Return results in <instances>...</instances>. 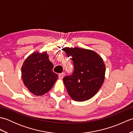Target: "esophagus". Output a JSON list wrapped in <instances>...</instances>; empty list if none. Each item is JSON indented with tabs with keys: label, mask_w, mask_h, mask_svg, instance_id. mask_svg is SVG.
<instances>
[{
	"label": "esophagus",
	"mask_w": 133,
	"mask_h": 133,
	"mask_svg": "<svg viewBox=\"0 0 133 133\" xmlns=\"http://www.w3.org/2000/svg\"><path fill=\"white\" fill-rule=\"evenodd\" d=\"M64 76V73H61V74H59V77H58L59 79H62L63 78Z\"/></svg>",
	"instance_id": "1"
}]
</instances>
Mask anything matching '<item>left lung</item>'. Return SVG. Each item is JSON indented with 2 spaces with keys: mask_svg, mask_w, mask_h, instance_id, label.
<instances>
[{
  "mask_svg": "<svg viewBox=\"0 0 133 133\" xmlns=\"http://www.w3.org/2000/svg\"><path fill=\"white\" fill-rule=\"evenodd\" d=\"M71 56L74 71L63 81L67 92L72 99L82 102L97 94L105 78L106 67L103 59L97 52L75 47L63 49Z\"/></svg>",
  "mask_w": 133,
  "mask_h": 133,
  "instance_id": "1",
  "label": "left lung"
}]
</instances>
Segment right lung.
I'll return each mask as SVG.
<instances>
[{
    "label": "right lung",
    "mask_w": 133,
    "mask_h": 133,
    "mask_svg": "<svg viewBox=\"0 0 133 133\" xmlns=\"http://www.w3.org/2000/svg\"><path fill=\"white\" fill-rule=\"evenodd\" d=\"M53 64L46 51L34 52L25 59L22 66V78L27 89L36 96L49 92L58 78L52 71Z\"/></svg>",
    "instance_id": "1"
}]
</instances>
